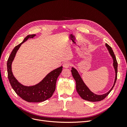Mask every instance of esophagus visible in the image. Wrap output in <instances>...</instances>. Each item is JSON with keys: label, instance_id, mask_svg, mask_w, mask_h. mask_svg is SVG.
<instances>
[{"label": "esophagus", "instance_id": "34e87169", "mask_svg": "<svg viewBox=\"0 0 127 127\" xmlns=\"http://www.w3.org/2000/svg\"><path fill=\"white\" fill-rule=\"evenodd\" d=\"M70 66V63H69L68 62H65L64 64H63V67L64 68H68L69 67V66Z\"/></svg>", "mask_w": 127, "mask_h": 127}]
</instances>
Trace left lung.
<instances>
[{"label":"left lung","mask_w":127,"mask_h":127,"mask_svg":"<svg viewBox=\"0 0 127 127\" xmlns=\"http://www.w3.org/2000/svg\"><path fill=\"white\" fill-rule=\"evenodd\" d=\"M105 47L107 48V50H108L111 57H112L113 59V67L115 71V79L113 86L107 93L101 95L96 94L94 93L93 92H92L89 89V88L87 86L85 83H84L77 70L74 67H71V71L73 78H74L76 82V91L80 96L83 99H85V100L90 102H98L103 100L104 98H105L109 95L111 91L112 90L115 84H116L117 78L118 63L117 61L116 56H115L113 50L111 48V47L106 43H105Z\"/></svg>","instance_id":"1"}]
</instances>
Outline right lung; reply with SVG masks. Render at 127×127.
Segmentation results:
<instances>
[{"label":"right lung","mask_w":127,"mask_h":127,"mask_svg":"<svg viewBox=\"0 0 127 127\" xmlns=\"http://www.w3.org/2000/svg\"><path fill=\"white\" fill-rule=\"evenodd\" d=\"M35 35H28L22 42L16 46L10 53L7 63L8 78L11 87L19 96L28 102H41L50 98L55 91L57 78L63 70V66L55 69L48 73L41 82L32 86L23 85L15 77L11 70V64L18 50L25 41Z\"/></svg>","instance_id":"right-lung-1"}]
</instances>
